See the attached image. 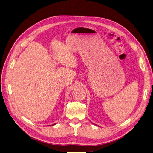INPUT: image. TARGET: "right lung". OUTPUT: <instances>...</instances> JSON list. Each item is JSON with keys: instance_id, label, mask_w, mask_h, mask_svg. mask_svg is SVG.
<instances>
[{"instance_id": "1", "label": "right lung", "mask_w": 153, "mask_h": 153, "mask_svg": "<svg viewBox=\"0 0 153 153\" xmlns=\"http://www.w3.org/2000/svg\"><path fill=\"white\" fill-rule=\"evenodd\" d=\"M56 123H54L53 125H56ZM48 126H49V125H48ZM50 126H51V125H50Z\"/></svg>"}]
</instances>
